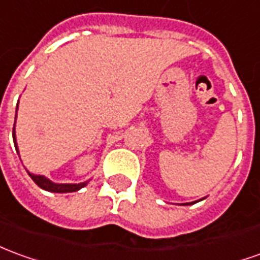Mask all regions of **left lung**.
I'll return each instance as SVG.
<instances>
[{
	"label": "left lung",
	"mask_w": 260,
	"mask_h": 260,
	"mask_svg": "<svg viewBox=\"0 0 260 260\" xmlns=\"http://www.w3.org/2000/svg\"><path fill=\"white\" fill-rule=\"evenodd\" d=\"M206 199V197H204ZM204 199H200L197 200V201H193V203H184V204H179V206H191V204H194V203H199V201H201V200H204Z\"/></svg>",
	"instance_id": "obj_1"
}]
</instances>
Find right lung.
<instances>
[{"label":"right lung","instance_id":"1","mask_svg":"<svg viewBox=\"0 0 260 260\" xmlns=\"http://www.w3.org/2000/svg\"><path fill=\"white\" fill-rule=\"evenodd\" d=\"M16 111H18V105H16ZM16 121V115H15ZM12 138H14V143H15L16 152L19 153L18 150V143H16V135H15V124H14V129H12ZM28 172V170H26ZM28 174L30 176V179L35 181L38 186L46 190V191H52V193H73V191H77L80 188H83L84 186H87V183L90 180L83 181V183H54V181L49 180L48 177L42 176V174H34L28 172Z\"/></svg>","mask_w":260,"mask_h":260}]
</instances>
